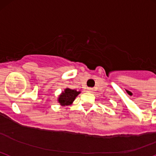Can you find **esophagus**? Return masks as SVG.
Here are the masks:
<instances>
[{"instance_id":"34e87169","label":"esophagus","mask_w":156,"mask_h":156,"mask_svg":"<svg viewBox=\"0 0 156 156\" xmlns=\"http://www.w3.org/2000/svg\"><path fill=\"white\" fill-rule=\"evenodd\" d=\"M88 91H89V92H92V89H91V88H89V89H88Z\"/></svg>"}]
</instances>
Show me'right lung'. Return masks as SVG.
Returning a JSON list of instances; mask_svg holds the SVG:
<instances>
[{
  "label": "right lung",
  "instance_id": "right-lung-1",
  "mask_svg": "<svg viewBox=\"0 0 156 156\" xmlns=\"http://www.w3.org/2000/svg\"><path fill=\"white\" fill-rule=\"evenodd\" d=\"M80 93H81V91L72 90L69 87L65 88L64 90L62 91L61 93L58 96L57 102L63 107L71 105Z\"/></svg>",
  "mask_w": 156,
  "mask_h": 156
}]
</instances>
